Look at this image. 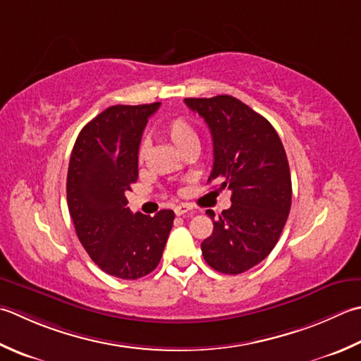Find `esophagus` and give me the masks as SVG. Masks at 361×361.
I'll list each match as a JSON object with an SVG mask.
<instances>
[{"label": "esophagus", "instance_id": "34e87169", "mask_svg": "<svg viewBox=\"0 0 361 361\" xmlns=\"http://www.w3.org/2000/svg\"><path fill=\"white\" fill-rule=\"evenodd\" d=\"M189 211H192V208L188 207V204H178V207H175V214L176 216H183L189 213Z\"/></svg>", "mask_w": 361, "mask_h": 361}]
</instances>
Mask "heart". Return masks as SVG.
Wrapping results in <instances>:
<instances>
[{"label":"heart","instance_id":"1","mask_svg":"<svg viewBox=\"0 0 361 361\" xmlns=\"http://www.w3.org/2000/svg\"><path fill=\"white\" fill-rule=\"evenodd\" d=\"M161 133L164 134L169 140H171L176 150H178L181 145L189 142V140L197 139L194 128L190 126L188 120L183 117H175L172 120H169V122L162 123ZM140 153H144V147H142V150H140Z\"/></svg>","mask_w":361,"mask_h":361}]
</instances>
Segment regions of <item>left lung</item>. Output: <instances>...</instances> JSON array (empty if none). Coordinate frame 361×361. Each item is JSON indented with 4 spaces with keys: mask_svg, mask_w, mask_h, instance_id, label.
<instances>
[{
    "mask_svg": "<svg viewBox=\"0 0 361 361\" xmlns=\"http://www.w3.org/2000/svg\"><path fill=\"white\" fill-rule=\"evenodd\" d=\"M213 137L214 162L208 181L231 190V207L213 219L202 253L214 271L243 274L277 244L291 209V173L277 131L258 112L231 95L186 98Z\"/></svg>",
    "mask_w": 361,
    "mask_h": 361,
    "instance_id": "8db88e82",
    "label": "left lung"
}]
</instances>
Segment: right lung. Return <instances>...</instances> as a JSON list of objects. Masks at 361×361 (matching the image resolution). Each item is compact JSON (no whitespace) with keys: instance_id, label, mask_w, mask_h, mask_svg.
<instances>
[{"instance_id":"obj_1","label":"right lung","mask_w":361,"mask_h":361,"mask_svg":"<svg viewBox=\"0 0 361 361\" xmlns=\"http://www.w3.org/2000/svg\"><path fill=\"white\" fill-rule=\"evenodd\" d=\"M159 103L116 104L84 126L67 173V203L76 235L92 261L117 279L157 269L175 214H133L126 190L137 181V154L148 117Z\"/></svg>"}]
</instances>
